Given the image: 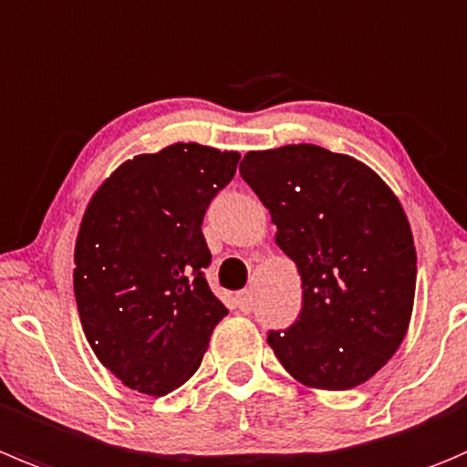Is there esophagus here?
Here are the masks:
<instances>
[{"label": "esophagus", "mask_w": 467, "mask_h": 467, "mask_svg": "<svg viewBox=\"0 0 467 467\" xmlns=\"http://www.w3.org/2000/svg\"><path fill=\"white\" fill-rule=\"evenodd\" d=\"M237 307L242 312H251L253 310V292L244 289V292L237 294Z\"/></svg>", "instance_id": "34e87169"}]
</instances>
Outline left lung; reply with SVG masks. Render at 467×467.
Returning <instances> with one entry per match:
<instances>
[{
  "label": "left lung",
  "instance_id": "8db88e82",
  "mask_svg": "<svg viewBox=\"0 0 467 467\" xmlns=\"http://www.w3.org/2000/svg\"><path fill=\"white\" fill-rule=\"evenodd\" d=\"M239 173L301 275V315L266 337L275 358L312 390L369 381L413 315L418 253L400 198L368 164L312 143L246 152Z\"/></svg>",
  "mask_w": 467,
  "mask_h": 467
}]
</instances>
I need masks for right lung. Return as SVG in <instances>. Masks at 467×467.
Masks as SVG:
<instances>
[{"instance_id": "1", "label": "right lung", "mask_w": 467, "mask_h": 467, "mask_svg": "<svg viewBox=\"0 0 467 467\" xmlns=\"http://www.w3.org/2000/svg\"><path fill=\"white\" fill-rule=\"evenodd\" d=\"M237 150L173 143L123 161L90 196L75 242L77 310L99 363L161 397L201 368L228 315L202 269V216L233 180Z\"/></svg>"}]
</instances>
